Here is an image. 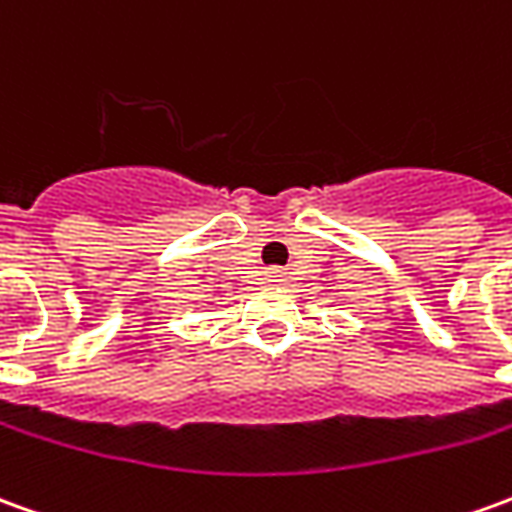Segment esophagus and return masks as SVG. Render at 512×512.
<instances>
[{
	"instance_id": "34e87169",
	"label": "esophagus",
	"mask_w": 512,
	"mask_h": 512,
	"mask_svg": "<svg viewBox=\"0 0 512 512\" xmlns=\"http://www.w3.org/2000/svg\"><path fill=\"white\" fill-rule=\"evenodd\" d=\"M268 277H271V280H277V277H280V274H277V271H271V274H268Z\"/></svg>"
}]
</instances>
